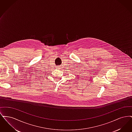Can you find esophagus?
I'll return each mask as SVG.
<instances>
[{"label":"esophagus","instance_id":"34e87169","mask_svg":"<svg viewBox=\"0 0 132 132\" xmlns=\"http://www.w3.org/2000/svg\"><path fill=\"white\" fill-rule=\"evenodd\" d=\"M57 69H58V70H60V66H57L56 68Z\"/></svg>","mask_w":132,"mask_h":132}]
</instances>
